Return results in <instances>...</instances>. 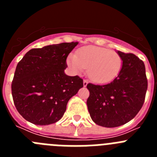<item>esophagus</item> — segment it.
<instances>
[{
  "label": "esophagus",
  "mask_w": 157,
  "mask_h": 157,
  "mask_svg": "<svg viewBox=\"0 0 157 157\" xmlns=\"http://www.w3.org/2000/svg\"><path fill=\"white\" fill-rule=\"evenodd\" d=\"M87 84H88V81H87L86 79H84V80H83V86H84V87L86 86Z\"/></svg>",
  "instance_id": "obj_1"
}]
</instances>
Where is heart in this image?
<instances>
[{"label": "heart", "mask_w": 157, "mask_h": 157, "mask_svg": "<svg viewBox=\"0 0 157 157\" xmlns=\"http://www.w3.org/2000/svg\"><path fill=\"white\" fill-rule=\"evenodd\" d=\"M67 64L75 72L87 68V75L94 82L107 83L119 75L123 60L119 54L110 49L90 45L78 49L75 56L70 55Z\"/></svg>", "instance_id": "heart-1"}]
</instances>
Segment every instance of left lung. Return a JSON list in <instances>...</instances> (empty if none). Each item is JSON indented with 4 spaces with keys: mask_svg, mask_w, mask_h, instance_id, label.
<instances>
[{
    "mask_svg": "<svg viewBox=\"0 0 157 157\" xmlns=\"http://www.w3.org/2000/svg\"><path fill=\"white\" fill-rule=\"evenodd\" d=\"M123 60L120 74L106 85L86 86V104L93 121L105 127H116L134 119L143 105L148 81L143 61L133 53L118 51Z\"/></svg>",
    "mask_w": 157,
    "mask_h": 157,
    "instance_id": "left-lung-1",
    "label": "left lung"
}]
</instances>
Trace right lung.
<instances>
[{
	"mask_svg": "<svg viewBox=\"0 0 157 157\" xmlns=\"http://www.w3.org/2000/svg\"><path fill=\"white\" fill-rule=\"evenodd\" d=\"M78 43L32 48L18 63L12 94L16 109L25 120L45 126L63 117L70 98L83 87L79 76L64 73L67 57Z\"/></svg>",
	"mask_w": 157,
	"mask_h": 157,
	"instance_id": "right-lung-1",
	"label": "right lung"
}]
</instances>
